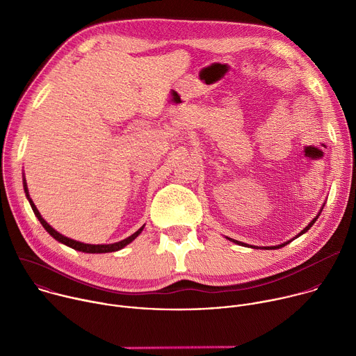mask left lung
<instances>
[{"instance_id":"8db88e82","label":"left lung","mask_w":356,"mask_h":356,"mask_svg":"<svg viewBox=\"0 0 356 356\" xmlns=\"http://www.w3.org/2000/svg\"><path fill=\"white\" fill-rule=\"evenodd\" d=\"M323 207H324V204H323ZM321 211H323V209L320 210V213H321ZM320 213H318V214H317V216H316V217L312 220V222H310V224H309L306 228L301 229V231H300V232H298L296 236H293L291 239H289V241H286V242H283V243H279V245H273V246H255V245H249V243H243V242H239V241H236V239H232V238H228V236H227V238H228L229 241H232L234 243H238V245H242V246H246V248H253V249H279V248H283V246H286L287 243H290L291 241H294V239H296V238H298L300 235L306 234V232H307V231H309V229L313 227V224L317 221V218L320 217Z\"/></svg>"}]
</instances>
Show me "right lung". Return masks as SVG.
<instances>
[{
    "label": "right lung",
    "mask_w": 356,
    "mask_h": 356,
    "mask_svg": "<svg viewBox=\"0 0 356 356\" xmlns=\"http://www.w3.org/2000/svg\"><path fill=\"white\" fill-rule=\"evenodd\" d=\"M22 183H24V190H25L26 198H28V201H29V204H31V207H32L35 216H36L38 220L40 221L42 227L47 231V234H49L50 236H54L58 242H60V243H63V245H66V246H70V248H73V249H76V250L86 252V253H107V252H117V250L125 248L128 243H131V242L143 231V228H145V225H142V227H140L136 232H134L132 235H129V236H127V238H124V239H121V241H118V242H113V243H86V242H81V241L72 239V238H69V236L60 234L59 231H56L52 225H50V224L40 216V213L38 211V209H36V206H35V202L32 201V198H31V195H29V190H28V186H26L25 175H22Z\"/></svg>",
    "instance_id": "1"
}]
</instances>
